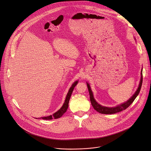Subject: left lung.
<instances>
[{
    "instance_id": "1",
    "label": "left lung",
    "mask_w": 151,
    "mask_h": 151,
    "mask_svg": "<svg viewBox=\"0 0 151 151\" xmlns=\"http://www.w3.org/2000/svg\"><path fill=\"white\" fill-rule=\"evenodd\" d=\"M142 81H143V77H142V73H141V78H140V81L139 83V86L138 88L137 89L136 92H135V93L133 95V96L129 100L127 101L126 102L121 104L119 105H118L115 107L114 108H109V107H105V106H103L101 105H99V104H98L95 99L93 98V93L91 90V88H90V87L89 86V84L88 83H87V88L89 92V95H90V102H91V104L93 107V108L98 112H99L101 114H115L117 112H119L120 111H122L123 110L126 109V108H127L134 101V99H136V98L137 96V95H139L140 90L142 87Z\"/></svg>"
}]
</instances>
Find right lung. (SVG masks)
<instances>
[{"label": "right lung", "mask_w": 151, "mask_h": 151, "mask_svg": "<svg viewBox=\"0 0 151 151\" xmlns=\"http://www.w3.org/2000/svg\"><path fill=\"white\" fill-rule=\"evenodd\" d=\"M78 83V81H76V82H74L73 85L71 86V87H70L68 93L67 95L65 102L64 104V105H63V106L61 107V108L59 110H58L57 112H56L55 113H54L52 115H49L48 116H44V117H42V119H52L53 118L54 119H56L58 118H60L62 115H63V114L67 111L68 107V103H69V101L71 97V95L72 94V92L74 90V87L76 86V84Z\"/></svg>", "instance_id": "right-lung-1"}]
</instances>
